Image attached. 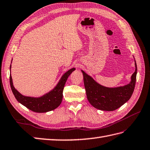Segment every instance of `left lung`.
Instances as JSON below:
<instances>
[{"mask_svg": "<svg viewBox=\"0 0 150 150\" xmlns=\"http://www.w3.org/2000/svg\"><path fill=\"white\" fill-rule=\"evenodd\" d=\"M135 71L131 76L129 83L115 88L101 85L91 76L81 71L83 74L86 97L89 103L94 108L104 111H114L121 107L129 100L134 92L137 71L135 60Z\"/></svg>", "mask_w": 150, "mask_h": 150, "instance_id": "1", "label": "left lung"}]
</instances>
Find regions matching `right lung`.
I'll use <instances>...</instances> for the list:
<instances>
[{"label":"right lung","instance_id":"right-lung-1","mask_svg":"<svg viewBox=\"0 0 150 150\" xmlns=\"http://www.w3.org/2000/svg\"><path fill=\"white\" fill-rule=\"evenodd\" d=\"M11 67V65H10V69ZM74 70L75 68H72L66 72L62 76L58 83L52 91L39 98L28 97V96L22 95L21 93L16 91L13 86L12 77L10 74L9 82L11 91L16 100L31 110L38 113L51 111L58 107L59 105L61 104L63 98V91H64L66 81L70 74Z\"/></svg>","mask_w":150,"mask_h":150}]
</instances>
